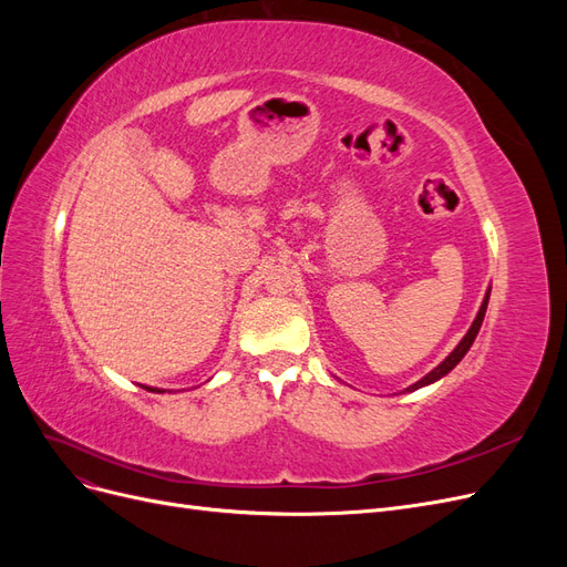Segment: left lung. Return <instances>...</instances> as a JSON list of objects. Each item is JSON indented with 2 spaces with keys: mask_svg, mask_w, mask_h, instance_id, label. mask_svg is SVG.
<instances>
[{
  "mask_svg": "<svg viewBox=\"0 0 567 567\" xmlns=\"http://www.w3.org/2000/svg\"><path fill=\"white\" fill-rule=\"evenodd\" d=\"M489 293H492V288H487V293H485V298H483V305H480V310H477V315H475V319H473V323H471V329L466 331V336L461 338V342L458 346L442 359V362L433 369V371H427L421 381H416L414 385H409V388H404L402 392H414V390H419V388H425V385H433V383H437L440 379H444V375H447L463 357H466V352L471 350V346L475 342V338H477V333H480V326H483V319H485V312H487V302H489Z\"/></svg>",
  "mask_w": 567,
  "mask_h": 567,
  "instance_id": "1",
  "label": "left lung"
}]
</instances>
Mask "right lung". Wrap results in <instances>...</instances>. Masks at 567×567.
<instances>
[{
	"instance_id": "add662e5",
	"label": "right lung",
	"mask_w": 567,
	"mask_h": 567,
	"mask_svg": "<svg viewBox=\"0 0 567 567\" xmlns=\"http://www.w3.org/2000/svg\"><path fill=\"white\" fill-rule=\"evenodd\" d=\"M148 392H165V390H161V388H148V385H144Z\"/></svg>"
}]
</instances>
